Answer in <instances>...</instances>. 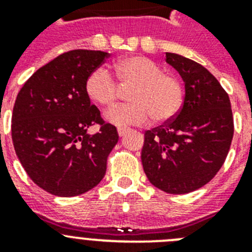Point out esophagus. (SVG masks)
I'll use <instances>...</instances> for the list:
<instances>
[{
	"instance_id": "1",
	"label": "esophagus",
	"mask_w": 252,
	"mask_h": 252,
	"mask_svg": "<svg viewBox=\"0 0 252 252\" xmlns=\"http://www.w3.org/2000/svg\"><path fill=\"white\" fill-rule=\"evenodd\" d=\"M127 128H119V136L120 137H122V136H125V135H126V133H127Z\"/></svg>"
}]
</instances>
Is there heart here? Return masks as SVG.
<instances>
[{
    "mask_svg": "<svg viewBox=\"0 0 252 252\" xmlns=\"http://www.w3.org/2000/svg\"><path fill=\"white\" fill-rule=\"evenodd\" d=\"M121 87H133L130 104L116 107L104 115L117 127L145 125L154 117L158 124L168 122L179 113L184 102V87L177 77L164 74L155 62L141 55L119 60L113 66ZM87 97L102 108H111L119 98V88L103 69H95L86 81Z\"/></svg>",
    "mask_w": 252,
    "mask_h": 252,
    "instance_id": "1",
    "label": "heart"
}]
</instances>
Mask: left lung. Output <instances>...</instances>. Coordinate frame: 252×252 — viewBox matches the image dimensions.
<instances>
[{
  "label": "left lung",
  "instance_id": "obj_1",
  "mask_svg": "<svg viewBox=\"0 0 252 252\" xmlns=\"http://www.w3.org/2000/svg\"><path fill=\"white\" fill-rule=\"evenodd\" d=\"M165 55L183 79L186 95L175 119L146 131L141 161L154 187L186 194L206 186L223 165L233 117L228 94L215 75L194 60Z\"/></svg>",
  "mask_w": 252,
  "mask_h": 252
}]
</instances>
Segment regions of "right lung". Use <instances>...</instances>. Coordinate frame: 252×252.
I'll use <instances>...</instances> for the list:
<instances>
[{
  "label": "right lung",
  "instance_id": "add662e5",
  "mask_svg": "<svg viewBox=\"0 0 252 252\" xmlns=\"http://www.w3.org/2000/svg\"><path fill=\"white\" fill-rule=\"evenodd\" d=\"M107 57L99 50L64 53L37 69L16 97L11 131L17 158L36 186L58 197L94 188L119 141L86 94L87 78ZM94 123L101 128L91 135Z\"/></svg>",
  "mask_w": 252,
  "mask_h": 252
}]
</instances>
